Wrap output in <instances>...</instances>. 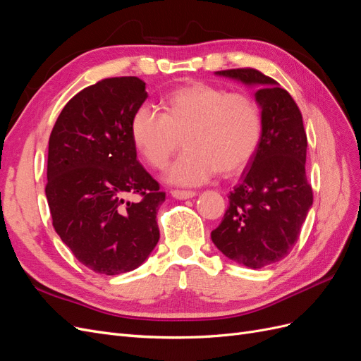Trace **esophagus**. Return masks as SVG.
<instances>
[{
  "instance_id": "obj_1",
  "label": "esophagus",
  "mask_w": 361,
  "mask_h": 361,
  "mask_svg": "<svg viewBox=\"0 0 361 361\" xmlns=\"http://www.w3.org/2000/svg\"><path fill=\"white\" fill-rule=\"evenodd\" d=\"M197 194L195 191H188V190H173L171 195L174 199H179V200H185V199H191L194 195Z\"/></svg>"
}]
</instances>
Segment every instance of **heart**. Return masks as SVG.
I'll use <instances>...</instances> for the list:
<instances>
[{
	"label": "heart",
	"mask_w": 361,
	"mask_h": 361,
	"mask_svg": "<svg viewBox=\"0 0 361 361\" xmlns=\"http://www.w3.org/2000/svg\"><path fill=\"white\" fill-rule=\"evenodd\" d=\"M162 114L140 106L129 133L137 154L162 170L182 143L185 150L167 178L173 183H202L218 173L243 170L257 152L264 133L262 110L253 96L221 85L194 82L164 96Z\"/></svg>",
	"instance_id": "1"
}]
</instances>
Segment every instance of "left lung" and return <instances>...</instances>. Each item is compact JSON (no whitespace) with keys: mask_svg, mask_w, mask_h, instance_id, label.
Instances as JSON below:
<instances>
[{"mask_svg":"<svg viewBox=\"0 0 361 361\" xmlns=\"http://www.w3.org/2000/svg\"><path fill=\"white\" fill-rule=\"evenodd\" d=\"M245 84H259L264 133L241 182L228 194V207L211 238L224 256L248 268H262L286 257L297 244L313 203L305 176L302 116L279 82L253 68L218 71Z\"/></svg>","mask_w":361,"mask_h":361,"instance_id":"left-lung-1","label":"left lung"}]
</instances>
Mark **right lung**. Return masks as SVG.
Returning <instances> with one entry per match:
<instances>
[{
  "label": "right lung",
  "mask_w": 361,
  "mask_h": 361,
  "mask_svg": "<svg viewBox=\"0 0 361 361\" xmlns=\"http://www.w3.org/2000/svg\"><path fill=\"white\" fill-rule=\"evenodd\" d=\"M137 76H114L76 93L49 135L45 187L52 226L82 265L106 276L140 267L159 239L166 192L137 161L129 133L146 101ZM137 195L138 201H128Z\"/></svg>",
  "instance_id": "1"
}]
</instances>
